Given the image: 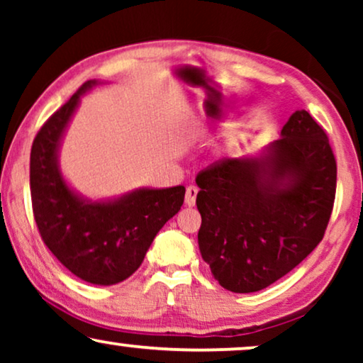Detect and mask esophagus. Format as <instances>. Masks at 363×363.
Masks as SVG:
<instances>
[{
    "label": "esophagus",
    "instance_id": "1",
    "mask_svg": "<svg viewBox=\"0 0 363 363\" xmlns=\"http://www.w3.org/2000/svg\"><path fill=\"white\" fill-rule=\"evenodd\" d=\"M196 195H198V188L193 186V185L188 186L186 188V196H185V205L186 206H195Z\"/></svg>",
    "mask_w": 363,
    "mask_h": 363
}]
</instances>
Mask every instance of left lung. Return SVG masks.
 I'll return each mask as SVG.
<instances>
[{"label": "left lung", "mask_w": 363, "mask_h": 363, "mask_svg": "<svg viewBox=\"0 0 363 363\" xmlns=\"http://www.w3.org/2000/svg\"><path fill=\"white\" fill-rule=\"evenodd\" d=\"M335 183L329 138L307 111L292 113L261 155L198 173V246L215 279L247 294L294 269L324 238Z\"/></svg>", "instance_id": "1"}]
</instances>
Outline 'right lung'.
Segmentation results:
<instances>
[{"label": "right lung", "mask_w": 363, "mask_h": 363, "mask_svg": "<svg viewBox=\"0 0 363 363\" xmlns=\"http://www.w3.org/2000/svg\"><path fill=\"white\" fill-rule=\"evenodd\" d=\"M96 79L48 118L31 148L29 185L39 235L79 279L96 286L125 281L140 267L153 238L180 211L185 186L138 188L113 200H89L74 191L59 168L64 132Z\"/></svg>", "instance_id": "right-lung-1"}]
</instances>
